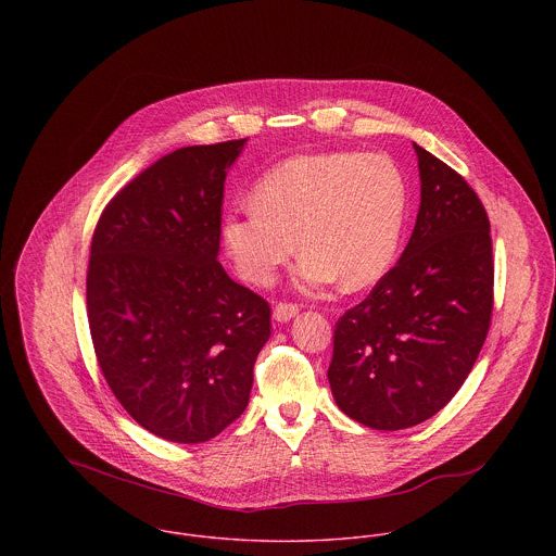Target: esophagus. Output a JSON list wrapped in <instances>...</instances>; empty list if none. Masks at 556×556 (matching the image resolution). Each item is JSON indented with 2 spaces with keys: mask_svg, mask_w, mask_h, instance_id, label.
Listing matches in <instances>:
<instances>
[{
  "mask_svg": "<svg viewBox=\"0 0 556 556\" xmlns=\"http://www.w3.org/2000/svg\"><path fill=\"white\" fill-rule=\"evenodd\" d=\"M298 313H300V308H298L295 304L280 302V304H276V308H274V318L280 320V323H287V320H291V318L295 317Z\"/></svg>",
  "mask_w": 556,
  "mask_h": 556,
  "instance_id": "esophagus-1",
  "label": "esophagus"
}]
</instances>
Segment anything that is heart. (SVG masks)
<instances>
[{"label": "heart", "mask_w": 556, "mask_h": 556, "mask_svg": "<svg viewBox=\"0 0 556 556\" xmlns=\"http://www.w3.org/2000/svg\"><path fill=\"white\" fill-rule=\"evenodd\" d=\"M404 216L406 181L394 160L327 152L267 170L252 203L227 212L223 239L248 282L269 285L300 243L304 287L342 280L346 289H364L390 269Z\"/></svg>", "instance_id": "b5f03b06"}]
</instances>
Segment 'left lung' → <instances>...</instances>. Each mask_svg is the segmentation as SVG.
<instances>
[{
  "label": "left lung",
  "mask_w": 556,
  "mask_h": 556,
  "mask_svg": "<svg viewBox=\"0 0 556 556\" xmlns=\"http://www.w3.org/2000/svg\"><path fill=\"white\" fill-rule=\"evenodd\" d=\"M413 148L415 229L396 267L338 318L327 370L340 410L375 430L417 426L456 396L492 317L488 214L463 175Z\"/></svg>",
  "instance_id": "8db88e82"
}]
</instances>
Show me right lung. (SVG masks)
Segmentation results:
<instances>
[{
    "instance_id": "add662e5",
    "label": "right lung",
    "mask_w": 556,
    "mask_h": 556,
    "mask_svg": "<svg viewBox=\"0 0 556 556\" xmlns=\"http://www.w3.org/2000/svg\"><path fill=\"white\" fill-rule=\"evenodd\" d=\"M248 139L156 160L104 207L87 318L111 392L146 430L203 443L233 424L269 338V304L218 263L229 166Z\"/></svg>"
}]
</instances>
